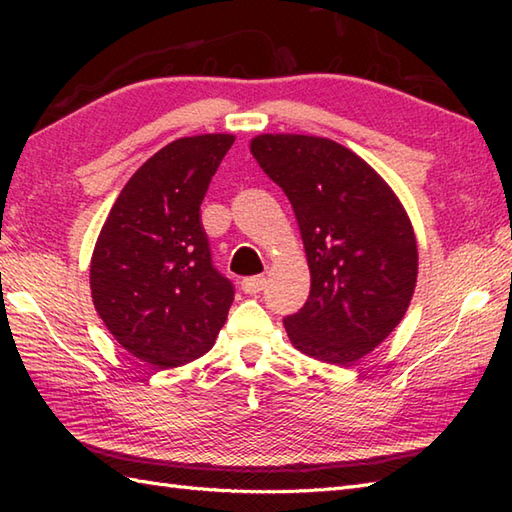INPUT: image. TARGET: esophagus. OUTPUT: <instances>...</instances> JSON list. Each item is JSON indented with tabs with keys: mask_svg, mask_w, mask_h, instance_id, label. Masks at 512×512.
I'll return each instance as SVG.
<instances>
[{
	"mask_svg": "<svg viewBox=\"0 0 512 512\" xmlns=\"http://www.w3.org/2000/svg\"><path fill=\"white\" fill-rule=\"evenodd\" d=\"M264 286H266V277L264 275L242 279V290L246 292V295H257V292L264 290Z\"/></svg>",
	"mask_w": 512,
	"mask_h": 512,
	"instance_id": "34e87169",
	"label": "esophagus"
}]
</instances>
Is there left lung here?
I'll list each match as a JSON object with an SVG mask.
<instances>
[{
  "label": "left lung",
  "mask_w": 512,
  "mask_h": 512,
  "mask_svg": "<svg viewBox=\"0 0 512 512\" xmlns=\"http://www.w3.org/2000/svg\"><path fill=\"white\" fill-rule=\"evenodd\" d=\"M250 151L284 189L301 228L310 297L284 319L292 345L352 365L405 317L416 288L418 248L387 182L328 138L264 134Z\"/></svg>",
  "instance_id": "1"
}]
</instances>
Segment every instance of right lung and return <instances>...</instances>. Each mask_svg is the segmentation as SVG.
Wrapping results in <instances>:
<instances>
[{
  "label": "right lung",
  "instance_id": "1",
  "mask_svg": "<svg viewBox=\"0 0 512 512\" xmlns=\"http://www.w3.org/2000/svg\"><path fill=\"white\" fill-rule=\"evenodd\" d=\"M233 140L204 134L162 147L129 178L94 248L96 312L129 354L158 369L209 352L235 297L200 215Z\"/></svg>",
  "mask_w": 512,
  "mask_h": 512
}]
</instances>
